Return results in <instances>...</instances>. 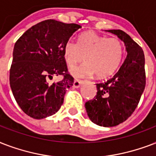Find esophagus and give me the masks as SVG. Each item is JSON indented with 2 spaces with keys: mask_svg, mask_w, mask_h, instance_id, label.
<instances>
[{
  "mask_svg": "<svg viewBox=\"0 0 156 156\" xmlns=\"http://www.w3.org/2000/svg\"><path fill=\"white\" fill-rule=\"evenodd\" d=\"M82 83H83V80H80L76 79L74 80V84H73V86H74L75 88H79Z\"/></svg>",
  "mask_w": 156,
  "mask_h": 156,
  "instance_id": "34e87169",
  "label": "esophagus"
}]
</instances>
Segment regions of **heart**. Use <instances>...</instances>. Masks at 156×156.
Masks as SVG:
<instances>
[{"label":"heart","instance_id":"b5f03b06","mask_svg":"<svg viewBox=\"0 0 156 156\" xmlns=\"http://www.w3.org/2000/svg\"><path fill=\"white\" fill-rule=\"evenodd\" d=\"M124 53V44L119 38H107L94 32H84L78 42L68 40L63 46V56L70 67H75L84 58L86 60L84 64L72 70L76 77L94 74L98 78L112 76L121 63Z\"/></svg>","mask_w":156,"mask_h":156}]
</instances>
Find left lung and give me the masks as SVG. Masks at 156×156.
Wrapping results in <instances>:
<instances>
[{
	"label": "left lung",
	"instance_id": "obj_1",
	"mask_svg": "<svg viewBox=\"0 0 156 156\" xmlns=\"http://www.w3.org/2000/svg\"><path fill=\"white\" fill-rule=\"evenodd\" d=\"M124 41L127 57L114 76L97 83V94L85 102L89 119L99 126L112 127L125 121L139 103L146 86L143 50L121 30H107Z\"/></svg>",
	"mask_w": 156,
	"mask_h": 156
}]
</instances>
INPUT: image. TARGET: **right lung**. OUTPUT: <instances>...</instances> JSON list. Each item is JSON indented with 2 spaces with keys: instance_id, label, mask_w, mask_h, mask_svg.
Segmentation results:
<instances>
[{
  "instance_id": "obj_1",
  "label": "right lung",
  "mask_w": 156,
  "mask_h": 156,
  "mask_svg": "<svg viewBox=\"0 0 156 156\" xmlns=\"http://www.w3.org/2000/svg\"><path fill=\"white\" fill-rule=\"evenodd\" d=\"M80 27L48 19L29 28L14 44L9 84L17 103L29 116L46 118L55 114L63 103L66 90L74 83L67 70L63 46ZM58 75L64 78L52 82Z\"/></svg>"
}]
</instances>
